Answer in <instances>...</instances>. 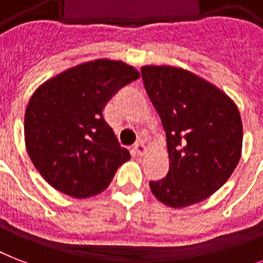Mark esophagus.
Instances as JSON below:
<instances>
[{"label": "esophagus", "mask_w": 263, "mask_h": 263, "mask_svg": "<svg viewBox=\"0 0 263 263\" xmlns=\"http://www.w3.org/2000/svg\"><path fill=\"white\" fill-rule=\"evenodd\" d=\"M134 150H135V153L138 156H143V154L147 153V146H146L142 140H139V142H136L135 146H134Z\"/></svg>", "instance_id": "esophagus-1"}]
</instances>
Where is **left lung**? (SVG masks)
Masks as SVG:
<instances>
[{
	"mask_svg": "<svg viewBox=\"0 0 263 263\" xmlns=\"http://www.w3.org/2000/svg\"><path fill=\"white\" fill-rule=\"evenodd\" d=\"M142 76L164 125L169 156L168 175L150 181L152 192L169 208L199 203L222 187L239 164V109L224 91L183 68L144 65Z\"/></svg>",
	"mask_w": 263,
	"mask_h": 263,
	"instance_id": "8db88e82",
	"label": "left lung"
}]
</instances>
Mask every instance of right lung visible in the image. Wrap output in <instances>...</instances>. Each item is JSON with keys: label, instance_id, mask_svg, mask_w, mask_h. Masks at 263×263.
I'll return each mask as SVG.
<instances>
[{"label": "right lung", "instance_id": "1", "mask_svg": "<svg viewBox=\"0 0 263 263\" xmlns=\"http://www.w3.org/2000/svg\"><path fill=\"white\" fill-rule=\"evenodd\" d=\"M139 76L123 61L98 59L60 72L34 91L24 115V140L51 187L72 198H90L131 158L102 111L116 91Z\"/></svg>", "mask_w": 263, "mask_h": 263}]
</instances>
